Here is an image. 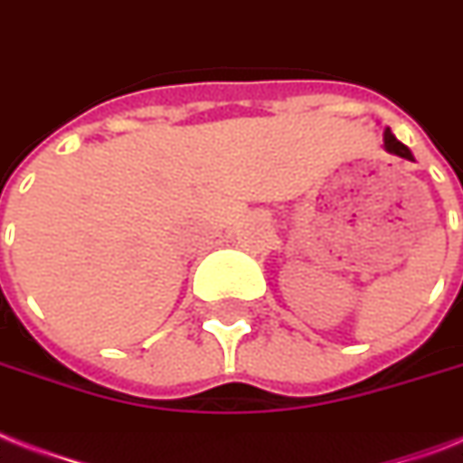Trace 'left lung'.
I'll list each match as a JSON object with an SVG mask.
<instances>
[{
	"mask_svg": "<svg viewBox=\"0 0 463 463\" xmlns=\"http://www.w3.org/2000/svg\"><path fill=\"white\" fill-rule=\"evenodd\" d=\"M384 149L389 154H396V156H401V159L413 161V154H411V149H408L406 145H401L399 139L393 137V132L389 130V128L384 130Z\"/></svg>",
	"mask_w": 463,
	"mask_h": 463,
	"instance_id": "8db88e82",
	"label": "left lung"
}]
</instances>
